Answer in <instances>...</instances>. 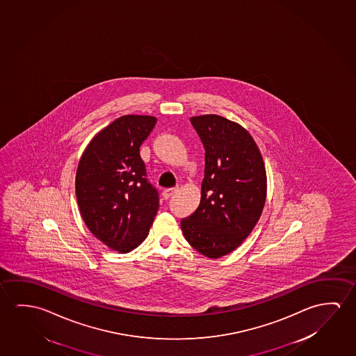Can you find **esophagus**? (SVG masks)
Wrapping results in <instances>:
<instances>
[{"label": "esophagus", "instance_id": "34e87169", "mask_svg": "<svg viewBox=\"0 0 356 356\" xmlns=\"http://www.w3.org/2000/svg\"><path fill=\"white\" fill-rule=\"evenodd\" d=\"M177 191V187H170V188H165L164 191H163V197L165 200H169L175 192Z\"/></svg>", "mask_w": 356, "mask_h": 356}]
</instances>
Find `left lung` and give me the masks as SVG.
Listing matches in <instances>:
<instances>
[{
    "mask_svg": "<svg viewBox=\"0 0 356 356\" xmlns=\"http://www.w3.org/2000/svg\"><path fill=\"white\" fill-rule=\"evenodd\" d=\"M204 148L197 209L181 220L188 244L211 259L236 250L252 233L266 200V171L252 136L217 115L192 117Z\"/></svg>",
    "mask_w": 356,
    "mask_h": 356,
    "instance_id": "left-lung-1",
    "label": "left lung"
}]
</instances>
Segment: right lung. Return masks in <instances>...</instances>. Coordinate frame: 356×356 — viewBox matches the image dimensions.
<instances>
[{
	"mask_svg": "<svg viewBox=\"0 0 356 356\" xmlns=\"http://www.w3.org/2000/svg\"><path fill=\"white\" fill-rule=\"evenodd\" d=\"M155 123L152 115L117 118L93 137L77 166L75 192L85 225L122 254L145 241L158 212L159 193L139 153Z\"/></svg>",
	"mask_w": 356,
	"mask_h": 356,
	"instance_id": "right-lung-1",
	"label": "right lung"
}]
</instances>
